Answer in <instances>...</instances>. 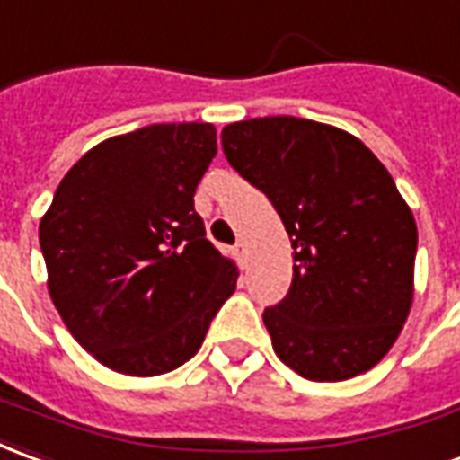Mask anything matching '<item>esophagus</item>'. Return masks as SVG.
Segmentation results:
<instances>
[{"instance_id":"obj_1","label":"esophagus","mask_w":460,"mask_h":460,"mask_svg":"<svg viewBox=\"0 0 460 460\" xmlns=\"http://www.w3.org/2000/svg\"><path fill=\"white\" fill-rule=\"evenodd\" d=\"M233 252H235L237 265L245 267V265H247V247H245V243H237L235 250H233Z\"/></svg>"}]
</instances>
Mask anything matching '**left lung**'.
I'll return each instance as SVG.
<instances>
[{
	"label": "left lung",
	"mask_w": 460,
	"mask_h": 460,
	"mask_svg": "<svg viewBox=\"0 0 460 460\" xmlns=\"http://www.w3.org/2000/svg\"><path fill=\"white\" fill-rule=\"evenodd\" d=\"M220 138L295 250L288 297L262 314L277 357L312 381L376 367L411 312L419 243L389 171L357 136L295 116L237 120Z\"/></svg>",
	"instance_id": "obj_1"
}]
</instances>
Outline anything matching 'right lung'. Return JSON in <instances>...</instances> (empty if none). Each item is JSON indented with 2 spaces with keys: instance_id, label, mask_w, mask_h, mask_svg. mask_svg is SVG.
I'll use <instances>...</instances> for the list:
<instances>
[{
  "instance_id": "obj_1",
  "label": "right lung",
  "mask_w": 460,
  "mask_h": 460,
  "mask_svg": "<svg viewBox=\"0 0 460 460\" xmlns=\"http://www.w3.org/2000/svg\"><path fill=\"white\" fill-rule=\"evenodd\" d=\"M217 153L213 123H153L93 146L39 223L54 307L91 357L158 376L195 357L235 292L193 195Z\"/></svg>"
}]
</instances>
